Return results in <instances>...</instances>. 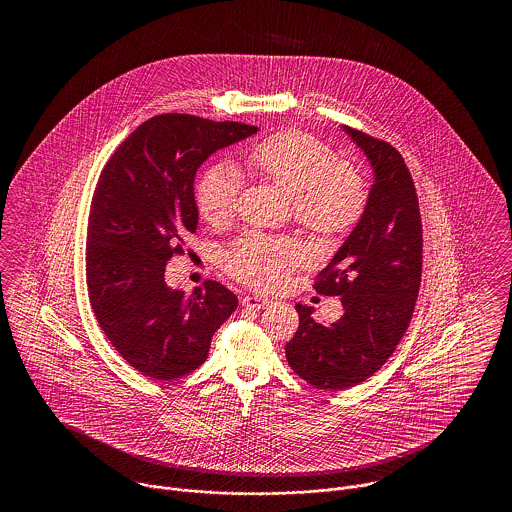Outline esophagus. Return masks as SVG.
Segmentation results:
<instances>
[{"label": "esophagus", "instance_id": "esophagus-1", "mask_svg": "<svg viewBox=\"0 0 512 512\" xmlns=\"http://www.w3.org/2000/svg\"><path fill=\"white\" fill-rule=\"evenodd\" d=\"M245 307L247 309H253V311H261V309H267L272 305V301L267 299V297H261V295H245L244 301Z\"/></svg>", "mask_w": 512, "mask_h": 512}]
</instances>
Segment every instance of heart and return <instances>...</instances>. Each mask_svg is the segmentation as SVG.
I'll return each instance as SVG.
<instances>
[{
  "label": "heart",
  "instance_id": "b5f03b06",
  "mask_svg": "<svg viewBox=\"0 0 512 512\" xmlns=\"http://www.w3.org/2000/svg\"><path fill=\"white\" fill-rule=\"evenodd\" d=\"M245 167L292 194L293 217L317 236H341L365 215V178L311 134L276 132L247 151ZM238 194V171L226 163L209 165L195 180V209L207 224L222 226L232 219ZM301 257L303 247L292 238L247 232L222 249L220 265L245 286L274 290Z\"/></svg>",
  "mask_w": 512,
  "mask_h": 512
}]
</instances>
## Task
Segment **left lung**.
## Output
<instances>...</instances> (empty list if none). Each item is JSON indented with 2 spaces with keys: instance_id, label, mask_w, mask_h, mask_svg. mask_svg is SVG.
Listing matches in <instances>:
<instances>
[{
  "instance_id": "left-lung-1",
  "label": "left lung",
  "mask_w": 512,
  "mask_h": 512,
  "mask_svg": "<svg viewBox=\"0 0 512 512\" xmlns=\"http://www.w3.org/2000/svg\"><path fill=\"white\" fill-rule=\"evenodd\" d=\"M374 169L365 215L313 288L338 295L343 315L324 326L295 305L299 328L286 343L293 372L318 390L370 378L409 328L422 274V220L413 176L395 147L345 126Z\"/></svg>"
}]
</instances>
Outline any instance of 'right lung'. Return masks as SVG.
<instances>
[{"label":"right lung","instance_id":"obj_1","mask_svg":"<svg viewBox=\"0 0 512 512\" xmlns=\"http://www.w3.org/2000/svg\"><path fill=\"white\" fill-rule=\"evenodd\" d=\"M244 122L165 113L142 122L105 163L90 205L86 284L99 326L122 359L171 382L205 363L236 295L207 280L172 290L165 270L197 230L194 176L220 147L255 134Z\"/></svg>","mask_w":512,"mask_h":512}]
</instances>
